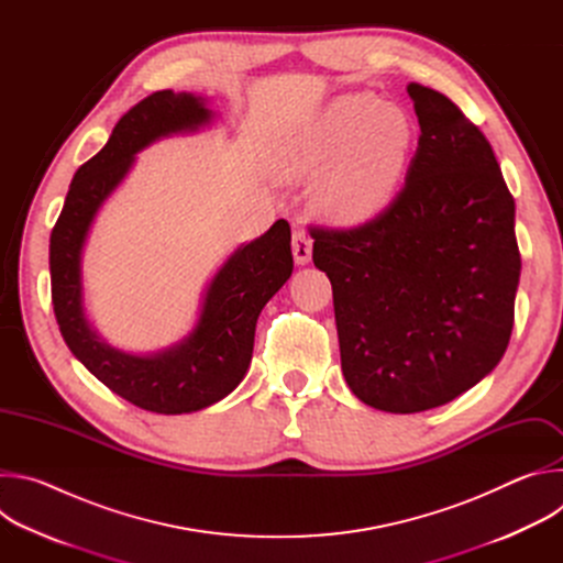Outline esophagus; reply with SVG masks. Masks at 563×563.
<instances>
[{
	"instance_id": "obj_1",
	"label": "esophagus",
	"mask_w": 563,
	"mask_h": 563,
	"mask_svg": "<svg viewBox=\"0 0 563 563\" xmlns=\"http://www.w3.org/2000/svg\"><path fill=\"white\" fill-rule=\"evenodd\" d=\"M291 252H294V261L298 265H307L311 261V238L305 231H296L294 233Z\"/></svg>"
}]
</instances>
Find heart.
<instances>
[{
  "mask_svg": "<svg viewBox=\"0 0 563 563\" xmlns=\"http://www.w3.org/2000/svg\"><path fill=\"white\" fill-rule=\"evenodd\" d=\"M417 148V124L408 111L374 93L332 100L313 122L276 148V169L287 178L325 172L316 205L336 222L376 216L404 183Z\"/></svg>",
  "mask_w": 563,
  "mask_h": 563,
  "instance_id": "1",
  "label": "heart"
}]
</instances>
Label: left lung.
Instances as JSON below:
<instances>
[{
  "instance_id": "1",
  "label": "left lung",
  "mask_w": 563,
  "mask_h": 563,
  "mask_svg": "<svg viewBox=\"0 0 563 563\" xmlns=\"http://www.w3.org/2000/svg\"><path fill=\"white\" fill-rule=\"evenodd\" d=\"M408 93L421 135L404 189L363 224L309 227L343 376L394 415L445 406L497 367L521 274L515 198L490 142L443 93L415 82Z\"/></svg>"
}]
</instances>
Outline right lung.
<instances>
[{
    "instance_id": "right-lung-1",
    "label": "right lung",
    "mask_w": 563,
    "mask_h": 563,
    "mask_svg": "<svg viewBox=\"0 0 563 563\" xmlns=\"http://www.w3.org/2000/svg\"><path fill=\"white\" fill-rule=\"evenodd\" d=\"M209 118L211 111L191 93L155 91L137 102L120 118L104 148L77 169L51 231V298L68 350L111 391L155 415L196 412L235 389L252 363L256 320L294 269L291 229L280 218L220 267L194 332L180 345L131 356L89 328L79 258L98 209L140 148L176 131H194Z\"/></svg>"
}]
</instances>
